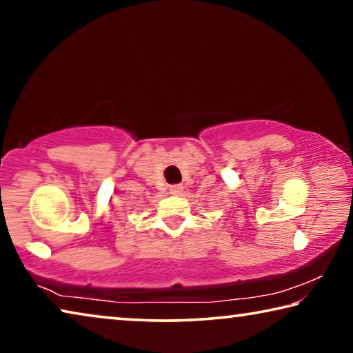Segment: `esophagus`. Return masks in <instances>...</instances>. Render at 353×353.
Segmentation results:
<instances>
[{
    "label": "esophagus",
    "mask_w": 353,
    "mask_h": 353,
    "mask_svg": "<svg viewBox=\"0 0 353 353\" xmlns=\"http://www.w3.org/2000/svg\"><path fill=\"white\" fill-rule=\"evenodd\" d=\"M170 193H171V194H176V196L182 194V193H183V185H181V183L171 185V187H170Z\"/></svg>",
    "instance_id": "1"
}]
</instances>
